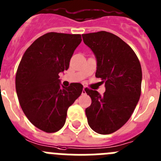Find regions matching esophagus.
I'll return each instance as SVG.
<instances>
[{
    "label": "esophagus",
    "mask_w": 161,
    "mask_h": 161,
    "mask_svg": "<svg viewBox=\"0 0 161 161\" xmlns=\"http://www.w3.org/2000/svg\"><path fill=\"white\" fill-rule=\"evenodd\" d=\"M82 94H86V89H85V87H84L83 89H82Z\"/></svg>",
    "instance_id": "1"
}]
</instances>
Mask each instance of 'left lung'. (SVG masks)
Segmentation results:
<instances>
[{
  "mask_svg": "<svg viewBox=\"0 0 161 161\" xmlns=\"http://www.w3.org/2000/svg\"><path fill=\"white\" fill-rule=\"evenodd\" d=\"M82 36L95 55V76L106 87L103 95L86 88L92 100L86 109L88 124L99 134H110L127 122L136 108L142 91V67L133 49L112 33L101 31Z\"/></svg>",
  "mask_w": 161,
  "mask_h": 161,
  "instance_id": "left-lung-1",
  "label": "left lung"
}]
</instances>
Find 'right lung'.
<instances>
[{
  "mask_svg": "<svg viewBox=\"0 0 161 161\" xmlns=\"http://www.w3.org/2000/svg\"><path fill=\"white\" fill-rule=\"evenodd\" d=\"M81 35L49 32L31 43L22 57L16 75V90L25 116L46 133L63 128L67 112L81 95L83 86L61 85L58 74L69 68Z\"/></svg>",
  "mask_w": 161,
  "mask_h": 161,
  "instance_id": "right-lung-1",
  "label": "right lung"
}]
</instances>
